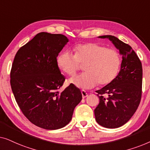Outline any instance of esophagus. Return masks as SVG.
Instances as JSON below:
<instances>
[{
  "label": "esophagus",
  "mask_w": 150,
  "mask_h": 150,
  "mask_svg": "<svg viewBox=\"0 0 150 150\" xmlns=\"http://www.w3.org/2000/svg\"><path fill=\"white\" fill-rule=\"evenodd\" d=\"M81 93H82V96H83V98H85L86 97H87L88 96V93L85 91V90H82Z\"/></svg>",
  "instance_id": "esophagus-1"
}]
</instances>
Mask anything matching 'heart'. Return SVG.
Wrapping results in <instances>:
<instances>
[{
    "label": "heart",
    "instance_id": "1",
    "mask_svg": "<svg viewBox=\"0 0 150 150\" xmlns=\"http://www.w3.org/2000/svg\"><path fill=\"white\" fill-rule=\"evenodd\" d=\"M75 55L63 52L57 59V65L63 72L74 76L79 69L80 63L85 65V73L69 79L82 89H90L98 84L106 86L112 83L119 74L121 57L117 51L96 43L80 44L74 48Z\"/></svg>",
    "mask_w": 150,
    "mask_h": 150
}]
</instances>
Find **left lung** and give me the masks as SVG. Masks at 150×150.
I'll use <instances>...</instances> for the list:
<instances>
[{
    "label": "left lung",
    "instance_id": "1",
    "mask_svg": "<svg viewBox=\"0 0 150 150\" xmlns=\"http://www.w3.org/2000/svg\"><path fill=\"white\" fill-rule=\"evenodd\" d=\"M108 39L122 56L121 69L115 80L98 90L100 103L94 110L96 120L100 126L117 128L132 117L140 104L142 93V64L130 46L112 35Z\"/></svg>",
    "mask_w": 150,
    "mask_h": 150
}]
</instances>
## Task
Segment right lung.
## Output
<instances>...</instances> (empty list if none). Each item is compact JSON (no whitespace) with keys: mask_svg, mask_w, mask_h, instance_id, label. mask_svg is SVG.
<instances>
[{"mask_svg":"<svg viewBox=\"0 0 150 150\" xmlns=\"http://www.w3.org/2000/svg\"><path fill=\"white\" fill-rule=\"evenodd\" d=\"M68 42L63 35L40 33L18 50L12 64L10 83L18 106L32 124L46 130L68 124L82 100L73 84L59 91L65 77L57 57Z\"/></svg>","mask_w":150,"mask_h":150,"instance_id":"add662e5","label":"right lung"}]
</instances>
